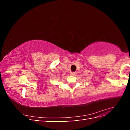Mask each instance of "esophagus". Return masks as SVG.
<instances>
[{
    "instance_id": "34e87169",
    "label": "esophagus",
    "mask_w": 130,
    "mask_h": 130,
    "mask_svg": "<svg viewBox=\"0 0 130 130\" xmlns=\"http://www.w3.org/2000/svg\"><path fill=\"white\" fill-rule=\"evenodd\" d=\"M70 75H71L74 76V75H76V73H75V72H73V73H70Z\"/></svg>"
}]
</instances>
